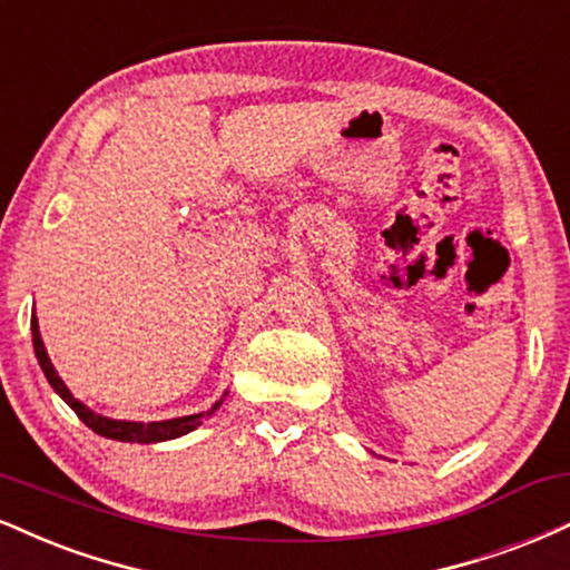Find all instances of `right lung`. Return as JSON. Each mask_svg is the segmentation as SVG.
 Returning <instances> with one entry per match:
<instances>
[{
    "label": "right lung",
    "mask_w": 570,
    "mask_h": 570,
    "mask_svg": "<svg viewBox=\"0 0 570 570\" xmlns=\"http://www.w3.org/2000/svg\"><path fill=\"white\" fill-rule=\"evenodd\" d=\"M31 332H33V353H37L39 358V366H42V372L47 376V382H50L55 393H58L63 401L77 411V416L81 422L87 424L92 433H98L102 438H114V441H129V443H159V441H173V438H180L185 433H190V430H196L198 424L204 422V416H209L212 411H217V406L223 401H217L215 406H212L207 414H194V416H177V420H167V422H119V420H108V416H100V414H92L85 403H79L77 397L68 393V387L63 385V380H60L58 372L52 368L50 358H47V351H45V342L39 337V321L31 318Z\"/></svg>",
    "instance_id": "add662e5"
}]
</instances>
